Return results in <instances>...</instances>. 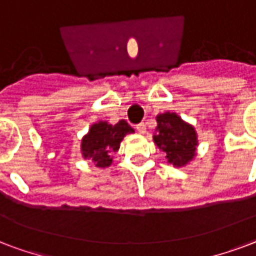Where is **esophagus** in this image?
I'll return each instance as SVG.
<instances>
[{
    "mask_svg": "<svg viewBox=\"0 0 256 256\" xmlns=\"http://www.w3.org/2000/svg\"><path fill=\"white\" fill-rule=\"evenodd\" d=\"M136 130H138V132H140V134H144V132H146V124H144V122H140V124H138V126H136Z\"/></svg>",
    "mask_w": 256,
    "mask_h": 256,
    "instance_id": "1",
    "label": "esophagus"
}]
</instances>
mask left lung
I'll return each mask as SVG.
<instances>
[{"label":"left lung","mask_w":256,"mask_h":256,"mask_svg":"<svg viewBox=\"0 0 256 256\" xmlns=\"http://www.w3.org/2000/svg\"><path fill=\"white\" fill-rule=\"evenodd\" d=\"M156 146L167 154L168 163L176 167L187 164L195 156V130L188 126L176 114H163L158 116V128L154 136Z\"/></svg>","instance_id":"obj_1"}]
</instances>
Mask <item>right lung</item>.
Segmentation results:
<instances>
[{
    "instance_id": "right-lung-1",
    "label": "right lung",
    "mask_w": 256,
    "mask_h": 256,
    "mask_svg": "<svg viewBox=\"0 0 256 256\" xmlns=\"http://www.w3.org/2000/svg\"><path fill=\"white\" fill-rule=\"evenodd\" d=\"M134 128L124 120L110 126L100 122L90 126L89 134L82 138L81 150L85 159L92 160L97 167H108L112 163V155L118 150L120 142Z\"/></svg>"
}]
</instances>
